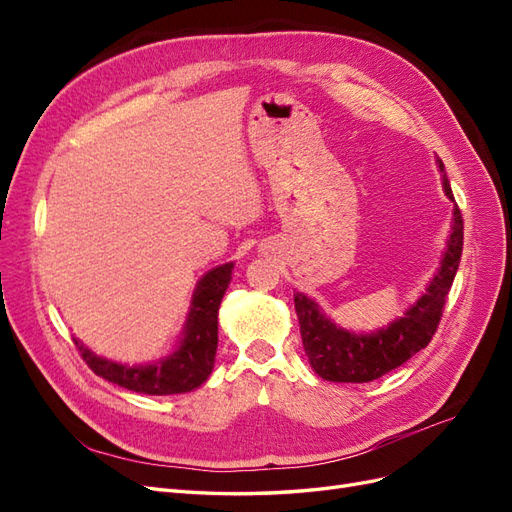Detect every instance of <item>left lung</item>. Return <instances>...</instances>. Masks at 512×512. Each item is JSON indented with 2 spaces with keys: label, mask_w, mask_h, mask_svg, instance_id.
<instances>
[{
  "label": "left lung",
  "mask_w": 512,
  "mask_h": 512,
  "mask_svg": "<svg viewBox=\"0 0 512 512\" xmlns=\"http://www.w3.org/2000/svg\"><path fill=\"white\" fill-rule=\"evenodd\" d=\"M438 166L444 173L442 160H438ZM442 185L446 196L453 200V190L446 175H442ZM461 250L463 220L459 207L455 205L451 237L446 241L438 273L433 275L418 301L406 309L404 316L386 324L376 333L359 335L337 327L320 312L316 301L307 299L303 292L294 294L303 348L316 374L329 382H371L404 365L416 352L427 348L440 324L446 294L451 290L459 269Z\"/></svg>",
  "instance_id": "8db88e82"
}]
</instances>
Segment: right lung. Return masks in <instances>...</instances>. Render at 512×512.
I'll return each mask as SVG.
<instances>
[{
  "label": "right lung",
  "instance_id": "obj_1",
  "mask_svg": "<svg viewBox=\"0 0 512 512\" xmlns=\"http://www.w3.org/2000/svg\"><path fill=\"white\" fill-rule=\"evenodd\" d=\"M232 267H235L232 262H226L200 277L181 342L175 352H170L158 363L134 367L121 365L102 359L83 346L79 339H74L83 361L96 376L134 393L177 395L198 389L213 371L215 350H218V312L232 280Z\"/></svg>",
  "mask_w": 512,
  "mask_h": 512
}]
</instances>
